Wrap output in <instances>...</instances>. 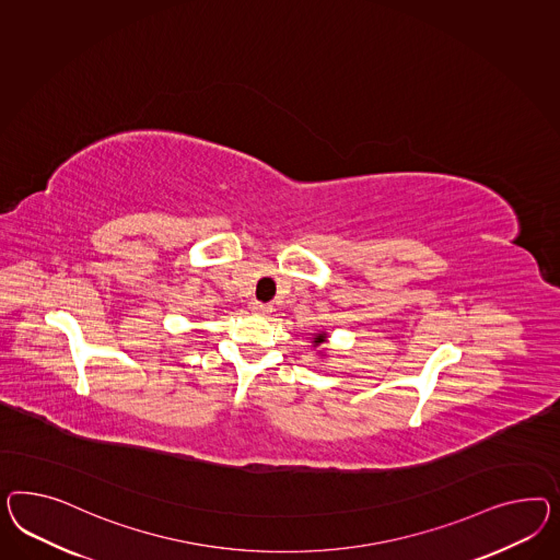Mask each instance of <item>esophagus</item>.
Here are the masks:
<instances>
[{
  "label": "esophagus",
  "mask_w": 560,
  "mask_h": 560,
  "mask_svg": "<svg viewBox=\"0 0 560 560\" xmlns=\"http://www.w3.org/2000/svg\"><path fill=\"white\" fill-rule=\"evenodd\" d=\"M272 307L269 305V303H260L255 302L253 303V312L255 314H258V316H265V314H269L271 312Z\"/></svg>",
  "instance_id": "34e87169"
}]
</instances>
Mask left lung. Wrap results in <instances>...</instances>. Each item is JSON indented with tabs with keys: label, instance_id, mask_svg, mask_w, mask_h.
Here are the masks:
<instances>
[{
	"label": "left lung",
	"instance_id": "obj_1",
	"mask_svg": "<svg viewBox=\"0 0 560 560\" xmlns=\"http://www.w3.org/2000/svg\"><path fill=\"white\" fill-rule=\"evenodd\" d=\"M326 338H328V336H326V334L324 332L316 334V338H314V347H319V345H324V342H326Z\"/></svg>",
	"mask_w": 560,
	"mask_h": 560
}]
</instances>
